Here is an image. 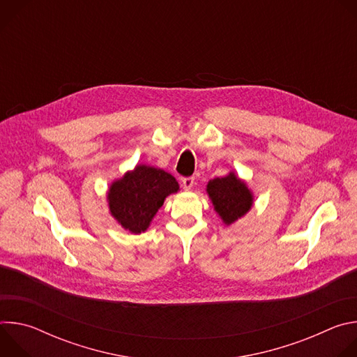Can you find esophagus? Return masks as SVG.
Instances as JSON below:
<instances>
[{
  "instance_id": "esophagus-1",
  "label": "esophagus",
  "mask_w": 357,
  "mask_h": 357,
  "mask_svg": "<svg viewBox=\"0 0 357 357\" xmlns=\"http://www.w3.org/2000/svg\"><path fill=\"white\" fill-rule=\"evenodd\" d=\"M193 182H195V178H193V176H188V178H183V179H182V185H183V189H186V190L192 189V186H193Z\"/></svg>"
}]
</instances>
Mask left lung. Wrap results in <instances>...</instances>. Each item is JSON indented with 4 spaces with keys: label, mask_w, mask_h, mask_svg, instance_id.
Wrapping results in <instances>:
<instances>
[{
    "label": "left lung",
    "mask_w": 357,
    "mask_h": 357,
    "mask_svg": "<svg viewBox=\"0 0 357 357\" xmlns=\"http://www.w3.org/2000/svg\"><path fill=\"white\" fill-rule=\"evenodd\" d=\"M206 192L216 213L227 226L243 218L252 206L251 190L234 172L209 181Z\"/></svg>",
    "instance_id": "1"
}]
</instances>
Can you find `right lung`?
<instances>
[{
	"mask_svg": "<svg viewBox=\"0 0 357 357\" xmlns=\"http://www.w3.org/2000/svg\"><path fill=\"white\" fill-rule=\"evenodd\" d=\"M176 179L164 169L137 165L121 179L112 183L107 200L112 216L128 231L139 234L164 205L171 193H176Z\"/></svg>",
	"mask_w": 357,
	"mask_h": 357,
	"instance_id": "right-lung-1",
	"label": "right lung"
}]
</instances>
